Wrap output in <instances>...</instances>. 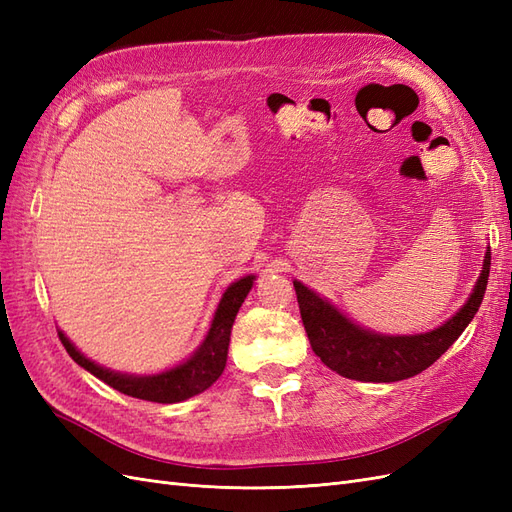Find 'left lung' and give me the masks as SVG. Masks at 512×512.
Returning <instances> with one entry per match:
<instances>
[{"instance_id":"8db88e82","label":"left lung","mask_w":512,"mask_h":512,"mask_svg":"<svg viewBox=\"0 0 512 512\" xmlns=\"http://www.w3.org/2000/svg\"><path fill=\"white\" fill-rule=\"evenodd\" d=\"M491 267L487 247L483 269L468 301L440 327L414 335H384L361 327L318 292L294 280L303 327L320 361L339 376L361 382L406 380L436 363L455 344L483 303Z\"/></svg>"}]
</instances>
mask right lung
I'll return each instance as SVG.
<instances>
[{
	"label": "right lung",
	"instance_id": "add662e5",
	"mask_svg": "<svg viewBox=\"0 0 512 512\" xmlns=\"http://www.w3.org/2000/svg\"><path fill=\"white\" fill-rule=\"evenodd\" d=\"M254 280L256 275H245L241 280L232 282L224 290L218 307H215L211 327L203 342H200V346L183 363L164 369L160 374L136 376L102 367L96 361L87 359V356L70 342L64 331L59 329L57 333L61 344H64L72 359L83 369H87L89 374H94L108 386H113L115 391L136 399L156 401V404H179V401H185L207 391L209 386L222 376L228 359L232 324H235L239 307L243 305L247 294H250Z\"/></svg>",
	"mask_w": 512,
	"mask_h": 512
}]
</instances>
